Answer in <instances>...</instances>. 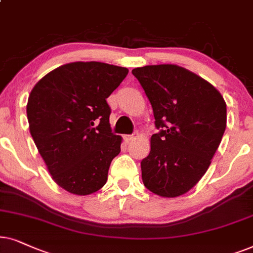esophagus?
Here are the masks:
<instances>
[{"instance_id": "34e87169", "label": "esophagus", "mask_w": 253, "mask_h": 253, "mask_svg": "<svg viewBox=\"0 0 253 253\" xmlns=\"http://www.w3.org/2000/svg\"><path fill=\"white\" fill-rule=\"evenodd\" d=\"M136 137H137V133H134V134H130V135H125L124 139L127 143H128V142H130V141H133L134 139H136Z\"/></svg>"}]
</instances>
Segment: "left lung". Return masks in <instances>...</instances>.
<instances>
[{
    "label": "left lung",
    "instance_id": "obj_1",
    "mask_svg": "<svg viewBox=\"0 0 253 253\" xmlns=\"http://www.w3.org/2000/svg\"><path fill=\"white\" fill-rule=\"evenodd\" d=\"M149 99L158 133L141 161L144 186L164 198L190 191L211 166L227 126L223 97L207 81L176 65L132 70Z\"/></svg>",
    "mask_w": 253,
    "mask_h": 253
}]
</instances>
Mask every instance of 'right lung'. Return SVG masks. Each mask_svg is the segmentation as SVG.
Listing matches in <instances>:
<instances>
[{"mask_svg": "<svg viewBox=\"0 0 253 253\" xmlns=\"http://www.w3.org/2000/svg\"><path fill=\"white\" fill-rule=\"evenodd\" d=\"M127 74V68L103 62L67 63L30 93V133L54 181L69 193L91 194L106 183L121 144L110 127L106 98Z\"/></svg>", "mask_w": 253, "mask_h": 253, "instance_id": "1", "label": "right lung"}]
</instances>
